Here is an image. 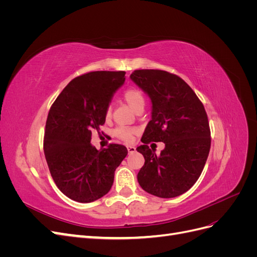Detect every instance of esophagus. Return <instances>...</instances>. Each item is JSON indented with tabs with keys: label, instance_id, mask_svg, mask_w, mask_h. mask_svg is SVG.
I'll list each match as a JSON object with an SVG mask.
<instances>
[{
	"label": "esophagus",
	"instance_id": "obj_1",
	"mask_svg": "<svg viewBox=\"0 0 257 257\" xmlns=\"http://www.w3.org/2000/svg\"><path fill=\"white\" fill-rule=\"evenodd\" d=\"M127 151H128L130 154L131 153H134L136 151V148L134 146H127Z\"/></svg>",
	"mask_w": 257,
	"mask_h": 257
}]
</instances>
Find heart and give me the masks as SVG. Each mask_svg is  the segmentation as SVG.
I'll return each instance as SVG.
<instances>
[{"mask_svg": "<svg viewBox=\"0 0 257 257\" xmlns=\"http://www.w3.org/2000/svg\"><path fill=\"white\" fill-rule=\"evenodd\" d=\"M123 98L125 102L130 105V107L133 108L135 111L139 109H144V106L146 103V99L143 93L136 90V89H127L123 93ZM111 114V108L108 107L106 109V116L109 118ZM135 134V131L133 128L127 127H118L114 130V135L120 138L123 142H132Z\"/></svg>", "mask_w": 257, "mask_h": 257, "instance_id": "b5f03b06", "label": "heart"}]
</instances>
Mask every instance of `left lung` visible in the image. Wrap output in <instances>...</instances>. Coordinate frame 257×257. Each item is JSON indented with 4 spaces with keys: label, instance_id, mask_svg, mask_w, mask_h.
I'll use <instances>...</instances> for the list:
<instances>
[{
    "label": "left lung",
    "instance_id": "left-lung-1",
    "mask_svg": "<svg viewBox=\"0 0 257 257\" xmlns=\"http://www.w3.org/2000/svg\"><path fill=\"white\" fill-rule=\"evenodd\" d=\"M149 95L152 118L137 151L145 158L139 185L154 196L172 198L189 191L205 167L211 145L208 116L190 85L180 77L161 69H137L131 75ZM166 144L157 156L147 146Z\"/></svg>",
    "mask_w": 257,
    "mask_h": 257
}]
</instances>
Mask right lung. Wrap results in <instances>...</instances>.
I'll return each instance as SVG.
<instances>
[{
  "label": "right lung",
  "instance_id": "add662e5",
  "mask_svg": "<svg viewBox=\"0 0 257 257\" xmlns=\"http://www.w3.org/2000/svg\"><path fill=\"white\" fill-rule=\"evenodd\" d=\"M125 72H91L69 82L52 104L46 121L44 152L51 177L65 196L91 203L110 191L114 170L127 155L122 145L98 151L91 145L93 130L106 120L113 93Z\"/></svg>",
  "mask_w": 257,
  "mask_h": 257
}]
</instances>
